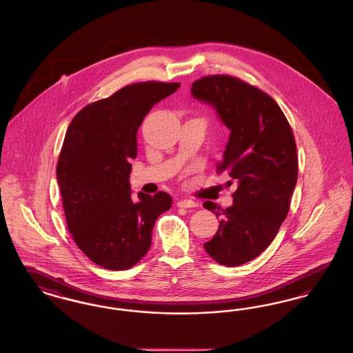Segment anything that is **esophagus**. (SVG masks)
I'll list each match as a JSON object with an SVG mask.
<instances>
[{
  "instance_id": "1",
  "label": "esophagus",
  "mask_w": 353,
  "mask_h": 353,
  "mask_svg": "<svg viewBox=\"0 0 353 353\" xmlns=\"http://www.w3.org/2000/svg\"><path fill=\"white\" fill-rule=\"evenodd\" d=\"M177 206L179 208H196V206H199V203L192 201V200H188V199H183V200L177 201Z\"/></svg>"
}]
</instances>
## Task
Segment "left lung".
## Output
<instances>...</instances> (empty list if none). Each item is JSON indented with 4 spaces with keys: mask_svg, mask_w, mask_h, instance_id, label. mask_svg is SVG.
Masks as SVG:
<instances>
[{
    "mask_svg": "<svg viewBox=\"0 0 353 353\" xmlns=\"http://www.w3.org/2000/svg\"><path fill=\"white\" fill-rule=\"evenodd\" d=\"M192 95L214 107L230 130L217 172L236 184L234 203L222 209L203 202L221 217L203 248L219 265L235 268L265 252L287 217L298 180L295 137L278 103L235 77H203L192 84Z\"/></svg>",
    "mask_w": 353,
    "mask_h": 353,
    "instance_id": "obj_1",
    "label": "left lung"
}]
</instances>
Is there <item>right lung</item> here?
I'll return each instance as SVG.
<instances>
[{"instance_id": "1", "label": "right lung", "mask_w": 353, "mask_h": 353, "mask_svg": "<svg viewBox=\"0 0 353 353\" xmlns=\"http://www.w3.org/2000/svg\"><path fill=\"white\" fill-rule=\"evenodd\" d=\"M180 83L139 82L90 103L68 125L57 179L68 232L98 266L127 270L151 248L152 229L172 206L165 192L131 197L136 134L152 107Z\"/></svg>"}]
</instances>
